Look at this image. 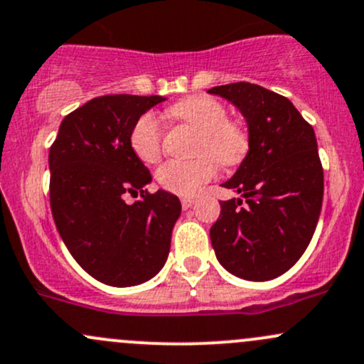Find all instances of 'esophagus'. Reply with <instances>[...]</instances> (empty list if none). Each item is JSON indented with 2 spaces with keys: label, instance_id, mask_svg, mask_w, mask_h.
<instances>
[{
  "label": "esophagus",
  "instance_id": "esophagus-1",
  "mask_svg": "<svg viewBox=\"0 0 364 364\" xmlns=\"http://www.w3.org/2000/svg\"><path fill=\"white\" fill-rule=\"evenodd\" d=\"M193 204H195V198H192V197H183V198H181V205H183V209L192 208Z\"/></svg>",
  "mask_w": 364,
  "mask_h": 364
}]
</instances>
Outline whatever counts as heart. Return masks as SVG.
<instances>
[{"label":"heart","instance_id":"heart-1","mask_svg":"<svg viewBox=\"0 0 364 364\" xmlns=\"http://www.w3.org/2000/svg\"><path fill=\"white\" fill-rule=\"evenodd\" d=\"M169 117L198 132L193 160H169L156 171V181L167 192L195 195L216 176L218 162L237 166L250 150V134L240 122L230 120L225 105L209 95H192L169 108ZM164 131L153 113L141 114L129 134L134 155L144 164H155L162 155ZM210 155L208 156L207 153ZM215 158L213 159L210 155Z\"/></svg>","mask_w":364,"mask_h":364}]
</instances>
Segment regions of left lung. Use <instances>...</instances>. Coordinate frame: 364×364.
<instances>
[{"mask_svg":"<svg viewBox=\"0 0 364 364\" xmlns=\"http://www.w3.org/2000/svg\"><path fill=\"white\" fill-rule=\"evenodd\" d=\"M246 118L250 150L225 188L211 227L218 262L246 281L288 272L311 242L323 205L324 178L312 125L284 95L247 82L213 87Z\"/></svg>","mask_w":364,"mask_h":364,"instance_id":"left-lung-1","label":"left lung"}]
</instances>
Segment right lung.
Masks as SVG:
<instances>
[{
	"label": "right lung",
	"mask_w": 364,
	"mask_h": 364,
	"mask_svg": "<svg viewBox=\"0 0 364 364\" xmlns=\"http://www.w3.org/2000/svg\"><path fill=\"white\" fill-rule=\"evenodd\" d=\"M162 95H102L68 114L50 153V208L68 251L87 274L117 288L160 272L181 202L148 193L150 171L134 155L129 134ZM127 193L143 201L127 205Z\"/></svg>",
	"instance_id": "right-lung-1"
}]
</instances>
